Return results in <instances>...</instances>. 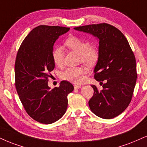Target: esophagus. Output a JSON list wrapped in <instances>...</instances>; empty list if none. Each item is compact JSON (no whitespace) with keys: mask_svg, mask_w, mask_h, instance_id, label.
I'll return each mask as SVG.
<instances>
[{"mask_svg":"<svg viewBox=\"0 0 147 147\" xmlns=\"http://www.w3.org/2000/svg\"><path fill=\"white\" fill-rule=\"evenodd\" d=\"M74 86V88H76V89H78V88H81V85L80 84H75Z\"/></svg>","mask_w":147,"mask_h":147,"instance_id":"1","label":"esophagus"}]
</instances>
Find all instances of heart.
<instances>
[{
  "instance_id": "b5f03b06",
  "label": "heart",
  "mask_w": 147,
  "mask_h": 147,
  "mask_svg": "<svg viewBox=\"0 0 147 147\" xmlns=\"http://www.w3.org/2000/svg\"><path fill=\"white\" fill-rule=\"evenodd\" d=\"M65 46L70 50L79 54V62L87 66H93L97 62L99 52L97 46L89 45L88 41L76 36H71L66 39ZM64 51L61 47H56L52 53L53 62L56 65L61 66L63 61ZM86 73V69L82 67H68L61 74V78L69 82L80 84L83 80V75Z\"/></svg>"
}]
</instances>
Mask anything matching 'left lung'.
Listing matches in <instances>:
<instances>
[{"instance_id":"8db88e82","label":"left lung","mask_w":147,"mask_h":147,"mask_svg":"<svg viewBox=\"0 0 147 147\" xmlns=\"http://www.w3.org/2000/svg\"><path fill=\"white\" fill-rule=\"evenodd\" d=\"M74 29L89 33L99 40V57L94 78L98 82L105 81V84L100 91L95 85L91 86L94 94L88 101L90 109L102 119L117 117L131 102L136 82L135 56L128 41L118 28L106 23Z\"/></svg>"}]
</instances>
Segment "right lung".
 Returning <instances> with one entry per match:
<instances>
[{
	"label": "right lung",
	"mask_w": 147,
	"mask_h": 147,
	"mask_svg": "<svg viewBox=\"0 0 147 147\" xmlns=\"http://www.w3.org/2000/svg\"><path fill=\"white\" fill-rule=\"evenodd\" d=\"M69 28L41 25L22 43L15 63L16 88L28 115L37 122L51 124L64 115L67 95L74 90L68 81L50 90V72L54 69L52 53L55 41Z\"/></svg>",
	"instance_id": "obj_1"
}]
</instances>
